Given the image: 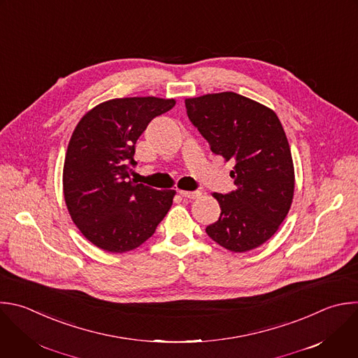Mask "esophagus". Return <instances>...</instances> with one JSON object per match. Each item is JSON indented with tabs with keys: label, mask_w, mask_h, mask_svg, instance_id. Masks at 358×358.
<instances>
[{
	"label": "esophagus",
	"mask_w": 358,
	"mask_h": 358,
	"mask_svg": "<svg viewBox=\"0 0 358 358\" xmlns=\"http://www.w3.org/2000/svg\"><path fill=\"white\" fill-rule=\"evenodd\" d=\"M178 194L184 198H188V199H196V198L201 196L199 191H178Z\"/></svg>",
	"instance_id": "esophagus-1"
}]
</instances>
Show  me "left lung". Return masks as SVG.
Instances as JSON below:
<instances>
[{
	"mask_svg": "<svg viewBox=\"0 0 358 358\" xmlns=\"http://www.w3.org/2000/svg\"><path fill=\"white\" fill-rule=\"evenodd\" d=\"M191 124L215 155L233 162L236 189L213 192L219 219L206 233L222 248L243 253L277 231L294 196V164L278 116L270 108L236 92L185 99Z\"/></svg>",
	"mask_w": 358,
	"mask_h": 358,
	"instance_id": "obj_1",
	"label": "left lung"
}]
</instances>
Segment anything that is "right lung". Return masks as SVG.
Here are the masks:
<instances>
[{
    "label": "right lung",
    "instance_id": "1",
    "mask_svg": "<svg viewBox=\"0 0 358 358\" xmlns=\"http://www.w3.org/2000/svg\"><path fill=\"white\" fill-rule=\"evenodd\" d=\"M176 105L156 96L116 98L87 112L64 160L63 192L76 226L96 248L125 253L156 231L174 191L131 181L135 145L152 119Z\"/></svg>",
    "mask_w": 358,
    "mask_h": 358
}]
</instances>
